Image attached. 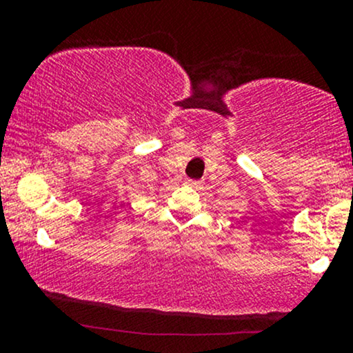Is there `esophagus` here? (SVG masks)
Wrapping results in <instances>:
<instances>
[{
  "instance_id": "1",
  "label": "esophagus",
  "mask_w": 353,
  "mask_h": 353,
  "mask_svg": "<svg viewBox=\"0 0 353 353\" xmlns=\"http://www.w3.org/2000/svg\"><path fill=\"white\" fill-rule=\"evenodd\" d=\"M185 184L190 185V188H199L201 182L199 181H194V179H185Z\"/></svg>"
}]
</instances>
